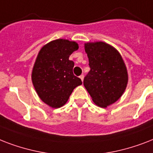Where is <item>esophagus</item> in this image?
Returning <instances> with one entry per match:
<instances>
[{
  "mask_svg": "<svg viewBox=\"0 0 153 153\" xmlns=\"http://www.w3.org/2000/svg\"><path fill=\"white\" fill-rule=\"evenodd\" d=\"M79 78H80V79H81L82 82L84 79V75L83 74H82V75H80V76H79Z\"/></svg>",
  "mask_w": 153,
  "mask_h": 153,
  "instance_id": "obj_1",
  "label": "esophagus"
}]
</instances>
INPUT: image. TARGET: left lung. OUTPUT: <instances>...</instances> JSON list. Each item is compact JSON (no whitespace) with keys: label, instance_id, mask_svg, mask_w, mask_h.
Segmentation results:
<instances>
[{"label":"left lung","instance_id":"8db88e82","mask_svg":"<svg viewBox=\"0 0 153 153\" xmlns=\"http://www.w3.org/2000/svg\"><path fill=\"white\" fill-rule=\"evenodd\" d=\"M85 51L91 71L83 84L98 106L105 108L118 100L128 83V73L120 53L104 42L86 43Z\"/></svg>","mask_w":153,"mask_h":153}]
</instances>
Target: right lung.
I'll return each instance as SVG.
<instances>
[{"label":"right lung","instance_id":"obj_1","mask_svg":"<svg viewBox=\"0 0 153 153\" xmlns=\"http://www.w3.org/2000/svg\"><path fill=\"white\" fill-rule=\"evenodd\" d=\"M79 49L76 42L59 39L44 45L32 69L35 90L43 102L52 108L66 104L74 89L82 84L74 75V63L70 55Z\"/></svg>","mask_w":153,"mask_h":153}]
</instances>
